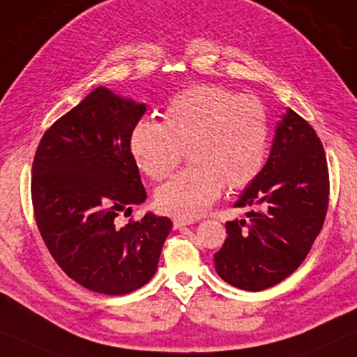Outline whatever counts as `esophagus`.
Wrapping results in <instances>:
<instances>
[{
    "instance_id": "obj_1",
    "label": "esophagus",
    "mask_w": 357,
    "mask_h": 357,
    "mask_svg": "<svg viewBox=\"0 0 357 357\" xmlns=\"http://www.w3.org/2000/svg\"><path fill=\"white\" fill-rule=\"evenodd\" d=\"M194 222L192 220H185V218H174L173 220V227H174V229H181V228H184V227H188V225H192Z\"/></svg>"
}]
</instances>
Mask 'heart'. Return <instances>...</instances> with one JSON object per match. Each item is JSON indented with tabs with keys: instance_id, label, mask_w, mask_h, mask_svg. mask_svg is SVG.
<instances>
[{
	"instance_id": "heart-1",
	"label": "heart",
	"mask_w": 357,
	"mask_h": 357,
	"mask_svg": "<svg viewBox=\"0 0 357 357\" xmlns=\"http://www.w3.org/2000/svg\"><path fill=\"white\" fill-rule=\"evenodd\" d=\"M270 123L264 103L220 85H197L178 93L163 123L140 119L129 150L150 179L168 178L188 153L190 165L158 188L157 207L179 218L202 215L222 192L243 189L262 172Z\"/></svg>"
}]
</instances>
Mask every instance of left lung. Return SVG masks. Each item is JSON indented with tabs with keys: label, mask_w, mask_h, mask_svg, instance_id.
Masks as SVG:
<instances>
[{
	"label": "left lung",
	"mask_w": 357,
	"mask_h": 357,
	"mask_svg": "<svg viewBox=\"0 0 357 357\" xmlns=\"http://www.w3.org/2000/svg\"><path fill=\"white\" fill-rule=\"evenodd\" d=\"M328 167L312 126L288 108L275 130L270 157L234 207H254L227 222L228 238L213 255L220 278L262 291L288 278L307 257L328 207Z\"/></svg>",
	"instance_id": "1"
}]
</instances>
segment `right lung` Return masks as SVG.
<instances>
[{"mask_svg":"<svg viewBox=\"0 0 357 357\" xmlns=\"http://www.w3.org/2000/svg\"><path fill=\"white\" fill-rule=\"evenodd\" d=\"M145 112V103L97 87L43 134L35 152L40 234L63 272L100 294H128L149 283L173 228L150 212L121 228L114 220L147 199L129 150L130 130Z\"/></svg>","mask_w":357,"mask_h":357,"instance_id":"obj_1","label":"right lung"}]
</instances>
